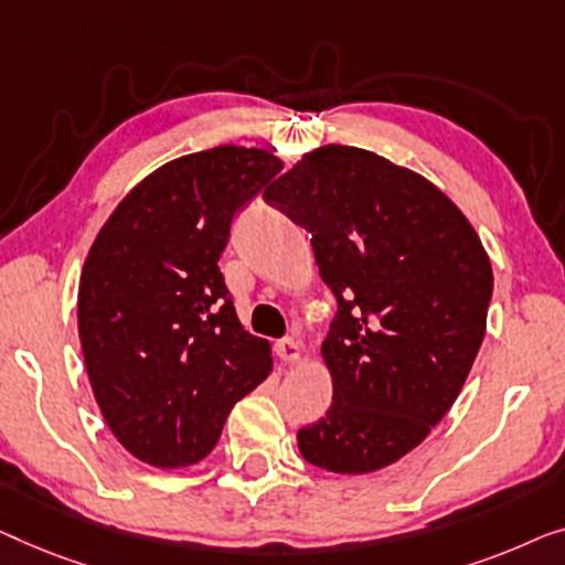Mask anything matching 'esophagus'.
<instances>
[{"mask_svg": "<svg viewBox=\"0 0 565 565\" xmlns=\"http://www.w3.org/2000/svg\"><path fill=\"white\" fill-rule=\"evenodd\" d=\"M276 353H279V359L284 363H297L301 348L294 338H284V340H279V343H276Z\"/></svg>", "mask_w": 565, "mask_h": 565, "instance_id": "1", "label": "esophagus"}]
</instances>
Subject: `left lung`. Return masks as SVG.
Instances as JSON below:
<instances>
[{
    "instance_id": "8db88e82",
    "label": "left lung",
    "mask_w": 565,
    "mask_h": 565,
    "mask_svg": "<svg viewBox=\"0 0 565 565\" xmlns=\"http://www.w3.org/2000/svg\"><path fill=\"white\" fill-rule=\"evenodd\" d=\"M264 200L312 233L338 299L322 343L332 404L299 452L335 473L392 466L466 384L494 289L487 250L438 186L363 148L309 150Z\"/></svg>"
}]
</instances>
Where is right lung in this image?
I'll return each mask as SVG.
<instances>
[{"mask_svg": "<svg viewBox=\"0 0 565 565\" xmlns=\"http://www.w3.org/2000/svg\"><path fill=\"white\" fill-rule=\"evenodd\" d=\"M281 169L260 148L181 156L92 243L78 281L86 373L109 430L142 463H200L235 402L271 373V345L243 330L217 260L235 212Z\"/></svg>", "mask_w": 565, "mask_h": 565, "instance_id": "right-lung-1", "label": "right lung"}]
</instances>
